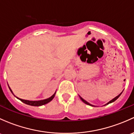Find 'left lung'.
<instances>
[{
  "label": "left lung",
  "instance_id": "obj_1",
  "mask_svg": "<svg viewBox=\"0 0 134 134\" xmlns=\"http://www.w3.org/2000/svg\"><path fill=\"white\" fill-rule=\"evenodd\" d=\"M121 93H120V94H119V95H118V96H117V97H115V98H113V99H112V100H110V101H109V102H108V104H109V103H111V102H114V101H115V100H117V98H119V97H120V95H121ZM79 97H80V99H81V100H82V102H84V103H85V104H87V105H90V106H93V105L90 104V103H88V102H87V101H86V100H83V98H82V97H80V96H79Z\"/></svg>",
  "mask_w": 134,
  "mask_h": 134
}]
</instances>
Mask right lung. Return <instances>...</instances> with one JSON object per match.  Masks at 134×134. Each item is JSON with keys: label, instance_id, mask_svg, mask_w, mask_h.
<instances>
[{"label": "right lung", "instance_id": "right-lung-1", "mask_svg": "<svg viewBox=\"0 0 134 134\" xmlns=\"http://www.w3.org/2000/svg\"><path fill=\"white\" fill-rule=\"evenodd\" d=\"M9 90L11 91V92L13 93V92H12V90H11L10 87H9ZM55 94H56V93H55L54 94H53V95L51 96L50 98H47V99H44V100H38V101L26 100L21 99V98H18V97H17V98H18V99H19L21 101H22L23 102H24V103L26 104H28V105H30V106H42V105L46 104H47V103H48L49 102H51V101L52 100V99H53L54 97Z\"/></svg>", "mask_w": 134, "mask_h": 134}]
</instances>
